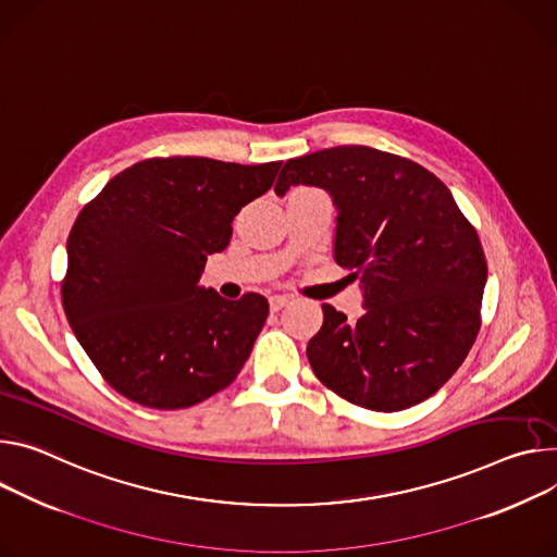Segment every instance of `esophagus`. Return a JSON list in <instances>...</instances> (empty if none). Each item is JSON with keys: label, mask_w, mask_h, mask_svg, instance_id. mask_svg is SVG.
<instances>
[{"label": "esophagus", "mask_w": 557, "mask_h": 557, "mask_svg": "<svg viewBox=\"0 0 557 557\" xmlns=\"http://www.w3.org/2000/svg\"><path fill=\"white\" fill-rule=\"evenodd\" d=\"M288 299H290L288 295H271V297H269V307H271V311H273V313H277L280 309H284V307L288 305Z\"/></svg>", "instance_id": "34e87169"}]
</instances>
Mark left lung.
Listing matches in <instances>:
<instances>
[{"label":"left lung","instance_id":"8db88e82","mask_svg":"<svg viewBox=\"0 0 557 557\" xmlns=\"http://www.w3.org/2000/svg\"><path fill=\"white\" fill-rule=\"evenodd\" d=\"M324 188L337 211L333 258L360 280L364 315L322 305L307 356L322 384L393 413L431 397L480 331L486 260L450 190L424 166L369 146H335L284 164L275 193Z\"/></svg>","mask_w":557,"mask_h":557}]
</instances>
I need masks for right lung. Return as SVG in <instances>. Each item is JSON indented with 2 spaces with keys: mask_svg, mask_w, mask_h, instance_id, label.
Wrapping results in <instances>:
<instances>
[{
  "mask_svg": "<svg viewBox=\"0 0 557 557\" xmlns=\"http://www.w3.org/2000/svg\"><path fill=\"white\" fill-rule=\"evenodd\" d=\"M282 162L244 166L156 158L115 175L69 235L62 305L104 380L148 409L173 411L228 386L248 360L269 301L199 286L233 220Z\"/></svg>",
  "mask_w": 557,
  "mask_h": 557,
  "instance_id": "1",
  "label": "right lung"
}]
</instances>
